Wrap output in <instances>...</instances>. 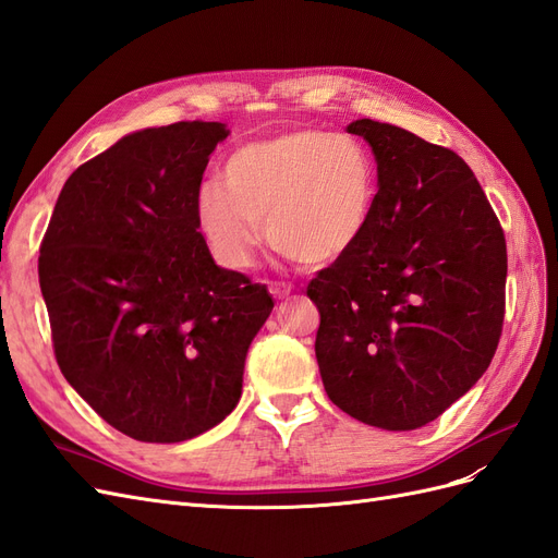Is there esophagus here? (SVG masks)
Returning a JSON list of instances; mask_svg holds the SVG:
<instances>
[{
    "label": "esophagus",
    "instance_id": "esophagus-1",
    "mask_svg": "<svg viewBox=\"0 0 558 558\" xmlns=\"http://www.w3.org/2000/svg\"><path fill=\"white\" fill-rule=\"evenodd\" d=\"M269 293H272L275 300H283L291 295V286L289 283H272L269 286Z\"/></svg>",
    "mask_w": 558,
    "mask_h": 558
}]
</instances>
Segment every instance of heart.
Wrapping results in <instances>:
<instances>
[{
    "instance_id": "heart-1",
    "label": "heart",
    "mask_w": 558,
    "mask_h": 558,
    "mask_svg": "<svg viewBox=\"0 0 558 558\" xmlns=\"http://www.w3.org/2000/svg\"><path fill=\"white\" fill-rule=\"evenodd\" d=\"M222 183L197 193L199 230L223 267L244 269L267 238L307 263L342 258L365 234L377 202V162L351 137L291 130L240 146Z\"/></svg>"
}]
</instances>
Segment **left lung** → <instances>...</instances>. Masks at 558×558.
<instances>
[{
	"mask_svg": "<svg viewBox=\"0 0 558 558\" xmlns=\"http://www.w3.org/2000/svg\"><path fill=\"white\" fill-rule=\"evenodd\" d=\"M377 162L373 221L310 281L328 398L384 430L430 424L492 363L508 248L480 181L453 150L398 125L347 128Z\"/></svg>",
	"mask_w": 558,
	"mask_h": 558,
	"instance_id": "obj_1",
	"label": "left lung"
}]
</instances>
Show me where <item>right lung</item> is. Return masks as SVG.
<instances>
[{
  "mask_svg": "<svg viewBox=\"0 0 558 558\" xmlns=\"http://www.w3.org/2000/svg\"><path fill=\"white\" fill-rule=\"evenodd\" d=\"M226 123L125 134L64 181L39 286L64 379L140 442H183L238 408L265 286L218 267L197 193Z\"/></svg>",
  "mask_w": 558,
  "mask_h": 558,
  "instance_id": "right-lung-1",
  "label": "right lung"
}]
</instances>
